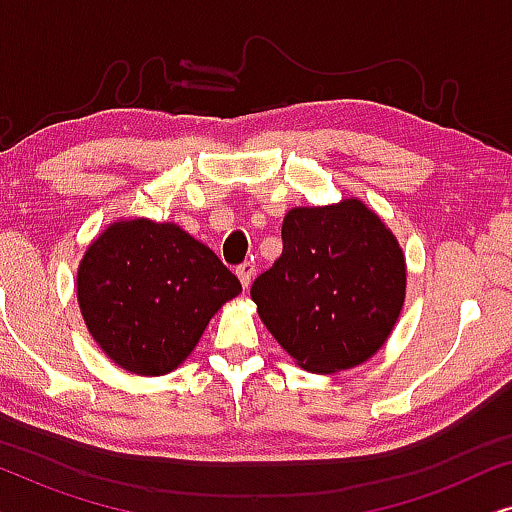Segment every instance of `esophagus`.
Returning <instances> with one entry per match:
<instances>
[{
	"label": "esophagus",
	"mask_w": 512,
	"mask_h": 512,
	"mask_svg": "<svg viewBox=\"0 0 512 512\" xmlns=\"http://www.w3.org/2000/svg\"><path fill=\"white\" fill-rule=\"evenodd\" d=\"M254 272H256V265H251V263H244L237 268V279H240L242 289H249L251 279H254Z\"/></svg>",
	"instance_id": "34e87169"
}]
</instances>
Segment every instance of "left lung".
Instances as JSON below:
<instances>
[{
  "mask_svg": "<svg viewBox=\"0 0 512 512\" xmlns=\"http://www.w3.org/2000/svg\"><path fill=\"white\" fill-rule=\"evenodd\" d=\"M284 249L256 277L258 317L303 370L333 375L366 363L401 317L405 254L380 216L359 198L293 207Z\"/></svg>",
  "mask_w": 512,
  "mask_h": 512,
  "instance_id": "1",
  "label": "left lung"
}]
</instances>
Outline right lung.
<instances>
[{"mask_svg": "<svg viewBox=\"0 0 512 512\" xmlns=\"http://www.w3.org/2000/svg\"><path fill=\"white\" fill-rule=\"evenodd\" d=\"M242 284L177 223L118 219L83 254L76 298L90 335L118 368L158 377L179 368L209 319Z\"/></svg>", "mask_w": 512, "mask_h": 512, "instance_id": "obj_1", "label": "right lung"}]
</instances>
